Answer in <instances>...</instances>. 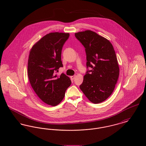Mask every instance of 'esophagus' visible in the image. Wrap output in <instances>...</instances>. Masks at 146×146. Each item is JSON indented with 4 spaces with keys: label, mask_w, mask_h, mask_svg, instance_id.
Returning <instances> with one entry per match:
<instances>
[{
    "label": "esophagus",
    "mask_w": 146,
    "mask_h": 146,
    "mask_svg": "<svg viewBox=\"0 0 146 146\" xmlns=\"http://www.w3.org/2000/svg\"><path fill=\"white\" fill-rule=\"evenodd\" d=\"M75 77H76V76H75V75H74V76H71L70 77V78H71V80H74L75 79Z\"/></svg>",
    "instance_id": "esophagus-1"
}]
</instances>
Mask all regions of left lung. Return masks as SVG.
I'll return each instance as SVG.
<instances>
[{"instance_id": "1", "label": "left lung", "mask_w": 146, "mask_h": 146, "mask_svg": "<svg viewBox=\"0 0 146 146\" xmlns=\"http://www.w3.org/2000/svg\"><path fill=\"white\" fill-rule=\"evenodd\" d=\"M75 36L85 48L87 61L88 70L80 88L90 102L100 104L111 95L119 78L115 50L109 40L94 31L86 30Z\"/></svg>"}]
</instances>
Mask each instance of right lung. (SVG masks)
Masks as SVG:
<instances>
[{"mask_svg": "<svg viewBox=\"0 0 146 146\" xmlns=\"http://www.w3.org/2000/svg\"><path fill=\"white\" fill-rule=\"evenodd\" d=\"M69 33H51L43 36L31 48L27 73L30 84L44 103L57 106L62 101L70 79L62 73L56 74L63 67L61 53Z\"/></svg>", "mask_w": 146, "mask_h": 146, "instance_id": "obj_1", "label": "right lung"}]
</instances>
